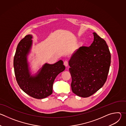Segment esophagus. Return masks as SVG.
Masks as SVG:
<instances>
[{
	"label": "esophagus",
	"mask_w": 126,
	"mask_h": 126,
	"mask_svg": "<svg viewBox=\"0 0 126 126\" xmlns=\"http://www.w3.org/2000/svg\"><path fill=\"white\" fill-rule=\"evenodd\" d=\"M64 66H65V67H67V66H68V61H65L64 62Z\"/></svg>",
	"instance_id": "obj_1"
}]
</instances>
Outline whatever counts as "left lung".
Returning <instances> with one entry per match:
<instances>
[{"mask_svg": "<svg viewBox=\"0 0 126 126\" xmlns=\"http://www.w3.org/2000/svg\"><path fill=\"white\" fill-rule=\"evenodd\" d=\"M89 47L82 46L69 61L72 92L83 98L90 96L106 81L111 64V54L106 41L96 33Z\"/></svg>", "mask_w": 126, "mask_h": 126, "instance_id": "1", "label": "left lung"}]
</instances>
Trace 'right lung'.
Masks as SVG:
<instances>
[{
	"label": "right lung",
	"instance_id": "right-lung-1",
	"mask_svg": "<svg viewBox=\"0 0 126 126\" xmlns=\"http://www.w3.org/2000/svg\"><path fill=\"white\" fill-rule=\"evenodd\" d=\"M32 35H27L18 44L13 61L14 73L18 84L25 93L41 99L52 94L54 81L65 67L61 60L53 64L45 63L36 74L32 75L27 56L32 45Z\"/></svg>",
	"mask_w": 126,
	"mask_h": 126
}]
</instances>
